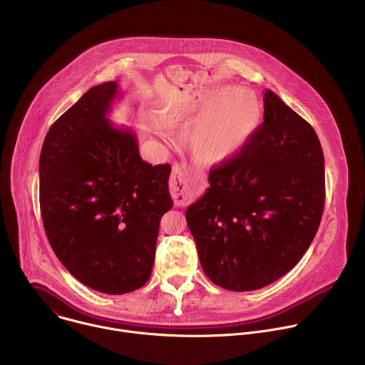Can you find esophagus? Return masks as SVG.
Returning <instances> with one entry per match:
<instances>
[{"label":"esophagus","instance_id":"1","mask_svg":"<svg viewBox=\"0 0 365 365\" xmlns=\"http://www.w3.org/2000/svg\"><path fill=\"white\" fill-rule=\"evenodd\" d=\"M196 186V179L185 163H176L170 176V190L176 199L186 197Z\"/></svg>","mask_w":365,"mask_h":365}]
</instances>
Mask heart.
I'll return each mask as SVG.
<instances>
[{"instance_id": "obj_1", "label": "heart", "mask_w": 365, "mask_h": 365, "mask_svg": "<svg viewBox=\"0 0 365 365\" xmlns=\"http://www.w3.org/2000/svg\"><path fill=\"white\" fill-rule=\"evenodd\" d=\"M263 108L255 92L221 85L205 93L193 106H165L158 115L162 124L148 120L150 127L163 133L165 125L196 121L189 133L195 158L206 165L222 163L235 155L251 138L262 120Z\"/></svg>"}]
</instances>
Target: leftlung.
<instances>
[{
	"instance_id": "left-lung-1",
	"label": "left lung",
	"mask_w": 365,
	"mask_h": 365,
	"mask_svg": "<svg viewBox=\"0 0 365 365\" xmlns=\"http://www.w3.org/2000/svg\"><path fill=\"white\" fill-rule=\"evenodd\" d=\"M207 180L186 221L210 280L248 292L290 272L324 212L325 160L314 127L267 89L264 123Z\"/></svg>"
}]
</instances>
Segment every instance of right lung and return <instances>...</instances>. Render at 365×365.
I'll use <instances>...</instances> for the list:
<instances>
[{
  "instance_id": "add662e5",
  "label": "right lung",
  "mask_w": 365,
  "mask_h": 365,
  "mask_svg": "<svg viewBox=\"0 0 365 365\" xmlns=\"http://www.w3.org/2000/svg\"><path fill=\"white\" fill-rule=\"evenodd\" d=\"M115 81L91 88L50 127L40 153V211L65 269L107 294L151 274L162 217L170 211L169 165L151 166L135 134L110 123Z\"/></svg>"
}]
</instances>
